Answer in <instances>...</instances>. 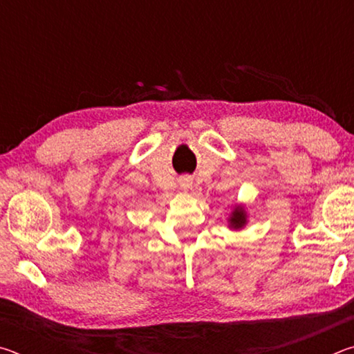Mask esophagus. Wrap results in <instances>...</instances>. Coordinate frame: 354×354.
Instances as JSON below:
<instances>
[{"instance_id": "1", "label": "esophagus", "mask_w": 354, "mask_h": 354, "mask_svg": "<svg viewBox=\"0 0 354 354\" xmlns=\"http://www.w3.org/2000/svg\"><path fill=\"white\" fill-rule=\"evenodd\" d=\"M183 187H184V189H189V187H190V181H189V179H184V181H183Z\"/></svg>"}]
</instances>
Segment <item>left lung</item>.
I'll list each match as a JSON object with an SVG mask.
<instances>
[{"label":"left lung","mask_w":354,"mask_h":354,"mask_svg":"<svg viewBox=\"0 0 354 354\" xmlns=\"http://www.w3.org/2000/svg\"><path fill=\"white\" fill-rule=\"evenodd\" d=\"M227 221H230V227H232V230H242L247 225V212H245L243 206H236Z\"/></svg>","instance_id":"8db88e82"}]
</instances>
